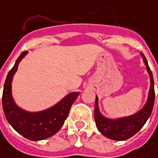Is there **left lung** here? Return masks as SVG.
I'll use <instances>...</instances> for the list:
<instances>
[{
	"mask_svg": "<svg viewBox=\"0 0 158 158\" xmlns=\"http://www.w3.org/2000/svg\"><path fill=\"white\" fill-rule=\"evenodd\" d=\"M144 62V65L146 67V69L150 76V89H149V95L146 104L142 110H139L137 113L131 115L129 117H124L117 120H110L103 117L98 107V97H96L95 101V110H94V118L95 123L98 130L106 137L117 140V141H123L127 140L133 135H135L146 123L147 119L150 117L154 102H155V89H154V79L152 71L148 66L147 60L144 56V55L141 53Z\"/></svg>",
	"mask_w": 158,
	"mask_h": 158,
	"instance_id": "obj_1",
	"label": "left lung"
}]
</instances>
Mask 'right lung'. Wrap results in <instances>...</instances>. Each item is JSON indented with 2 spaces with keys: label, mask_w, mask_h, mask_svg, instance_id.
Listing matches in <instances>:
<instances>
[{
  "label": "right lung",
  "mask_w": 158,
  "mask_h": 158,
  "mask_svg": "<svg viewBox=\"0 0 158 158\" xmlns=\"http://www.w3.org/2000/svg\"><path fill=\"white\" fill-rule=\"evenodd\" d=\"M23 51L17 58L15 66L9 71L2 92V108L5 117L13 128L23 137L39 141L54 135L63 126L70 108L79 96V92L67 95L61 102L48 110L39 112H28L15 104L12 97V80L19 62L26 55Z\"/></svg>",
  "instance_id": "right-lung-1"
}]
</instances>
